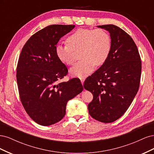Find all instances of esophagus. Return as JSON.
Listing matches in <instances>:
<instances>
[{"label": "esophagus", "mask_w": 154, "mask_h": 154, "mask_svg": "<svg viewBox=\"0 0 154 154\" xmlns=\"http://www.w3.org/2000/svg\"><path fill=\"white\" fill-rule=\"evenodd\" d=\"M80 80H81L82 83L83 84V82H84V81H85V78H84V77H83V76H82V77H80Z\"/></svg>", "instance_id": "obj_1"}]
</instances>
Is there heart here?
<instances>
[{
	"instance_id": "b5f03b06",
	"label": "heart",
	"mask_w": 154,
	"mask_h": 154,
	"mask_svg": "<svg viewBox=\"0 0 154 154\" xmlns=\"http://www.w3.org/2000/svg\"><path fill=\"white\" fill-rule=\"evenodd\" d=\"M67 42L56 45V54L62 63L71 66L75 62L74 51L81 50L82 60L70 69L72 76L79 78L91 73L95 66L103 65L111 48L109 35L101 29H78L68 37Z\"/></svg>"
}]
</instances>
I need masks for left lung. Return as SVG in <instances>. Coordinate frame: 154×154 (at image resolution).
<instances>
[{
	"instance_id": "8db88e82",
	"label": "left lung",
	"mask_w": 154,
	"mask_h": 154,
	"mask_svg": "<svg viewBox=\"0 0 154 154\" xmlns=\"http://www.w3.org/2000/svg\"><path fill=\"white\" fill-rule=\"evenodd\" d=\"M108 31L111 48L105 63L88 76L83 87L93 94L88 105L91 117L102 123H112L125 114L139 87L141 61L133 39L113 24L97 26Z\"/></svg>"
}]
</instances>
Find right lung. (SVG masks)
Segmentation results:
<instances>
[{"label": "right lung", "mask_w": 154, "mask_h": 154, "mask_svg": "<svg viewBox=\"0 0 154 154\" xmlns=\"http://www.w3.org/2000/svg\"><path fill=\"white\" fill-rule=\"evenodd\" d=\"M74 25H51L31 36L23 47L17 67V81L22 104L29 117L42 126L60 122L69 100L82 92L80 80L60 82L67 74L58 60L56 45Z\"/></svg>", "instance_id": "add662e5"}]
</instances>
